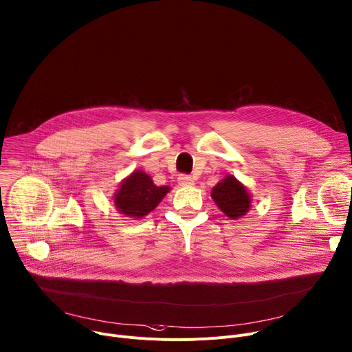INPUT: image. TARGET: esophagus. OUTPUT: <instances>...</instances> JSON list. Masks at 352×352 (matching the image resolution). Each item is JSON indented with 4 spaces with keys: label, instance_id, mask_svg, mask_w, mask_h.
Here are the masks:
<instances>
[{
    "label": "esophagus",
    "instance_id": "1",
    "mask_svg": "<svg viewBox=\"0 0 352 352\" xmlns=\"http://www.w3.org/2000/svg\"><path fill=\"white\" fill-rule=\"evenodd\" d=\"M178 184L181 186H190V185H193V178L190 175H188V174H181L178 177Z\"/></svg>",
    "mask_w": 352,
    "mask_h": 352
}]
</instances>
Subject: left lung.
I'll list each match as a JSON object with an SVG mask.
<instances>
[{
  "label": "left lung",
  "instance_id": "obj_1",
  "mask_svg": "<svg viewBox=\"0 0 352 352\" xmlns=\"http://www.w3.org/2000/svg\"><path fill=\"white\" fill-rule=\"evenodd\" d=\"M212 197L221 212L230 219L242 217L250 206V197L246 188L234 177H226L213 190Z\"/></svg>",
  "mask_w": 352,
  "mask_h": 352
}]
</instances>
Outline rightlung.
Returning a JSON list of instances; mask_svg holds the SVG:
<instances>
[{
  "label": "right lung",
  "instance_id": "right-lung-1",
  "mask_svg": "<svg viewBox=\"0 0 352 352\" xmlns=\"http://www.w3.org/2000/svg\"><path fill=\"white\" fill-rule=\"evenodd\" d=\"M168 190V186L155 185L146 173L135 171L121 184L114 204L121 214L142 219L162 202Z\"/></svg>",
  "mask_w": 352,
  "mask_h": 352
}]
</instances>
